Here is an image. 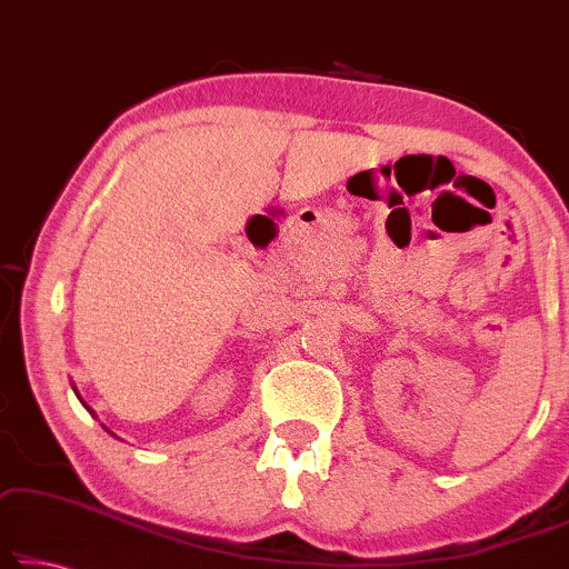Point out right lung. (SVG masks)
Listing matches in <instances>:
<instances>
[{
	"instance_id": "obj_1",
	"label": "right lung",
	"mask_w": 569,
	"mask_h": 569,
	"mask_svg": "<svg viewBox=\"0 0 569 569\" xmlns=\"http://www.w3.org/2000/svg\"><path fill=\"white\" fill-rule=\"evenodd\" d=\"M71 387H73V385H71ZM73 392H77V387H73ZM77 398H79V392H77ZM79 400H81V398H79ZM81 406H84V408L89 410V413H92V416H94V410H92V408H89L84 400H81ZM104 431H110V428H107V426H104ZM110 433H112V431H110ZM112 436H114V433H112ZM114 439H118V436H114Z\"/></svg>"
}]
</instances>
